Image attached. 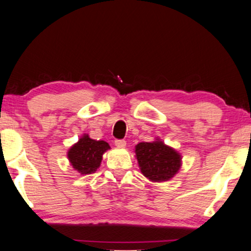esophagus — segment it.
<instances>
[{
	"label": "esophagus",
	"mask_w": 251,
	"mask_h": 251,
	"mask_svg": "<svg viewBox=\"0 0 251 251\" xmlns=\"http://www.w3.org/2000/svg\"><path fill=\"white\" fill-rule=\"evenodd\" d=\"M114 144L119 148H125L126 145V140H123V139H115Z\"/></svg>",
	"instance_id": "obj_1"
}]
</instances>
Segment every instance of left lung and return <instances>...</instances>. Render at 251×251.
Wrapping results in <instances>:
<instances>
[{
  "label": "left lung",
  "instance_id": "left-lung-1",
  "mask_svg": "<svg viewBox=\"0 0 251 251\" xmlns=\"http://www.w3.org/2000/svg\"><path fill=\"white\" fill-rule=\"evenodd\" d=\"M136 157L142 174L153 182L168 180L180 167L179 153L161 141L138 144Z\"/></svg>",
  "mask_w": 251,
  "mask_h": 251
}]
</instances>
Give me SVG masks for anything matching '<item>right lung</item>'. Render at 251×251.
Listing matches in <instances>:
<instances>
[{
	"instance_id": "add662e5",
	"label": "right lung",
	"mask_w": 251,
	"mask_h": 251,
	"mask_svg": "<svg viewBox=\"0 0 251 251\" xmlns=\"http://www.w3.org/2000/svg\"><path fill=\"white\" fill-rule=\"evenodd\" d=\"M110 149L105 141H96L84 134L78 142L75 144L68 151V159L76 171L82 175L93 174L100 167L102 155Z\"/></svg>"
}]
</instances>
